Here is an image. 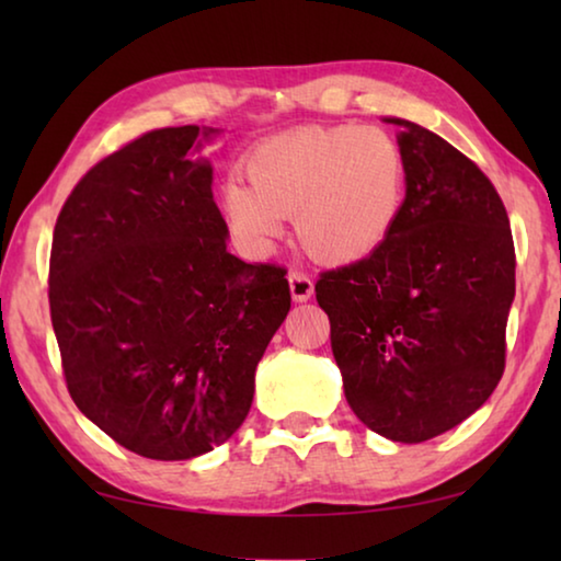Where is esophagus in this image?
Listing matches in <instances>:
<instances>
[{
  "label": "esophagus",
  "mask_w": 561,
  "mask_h": 561,
  "mask_svg": "<svg viewBox=\"0 0 561 561\" xmlns=\"http://www.w3.org/2000/svg\"><path fill=\"white\" fill-rule=\"evenodd\" d=\"M289 291L294 301H307L314 294V282L304 272H289Z\"/></svg>",
  "instance_id": "obj_1"
}]
</instances>
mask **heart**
Wrapping results in <instances>:
<instances>
[{"instance_id": "b5f03b06", "label": "heart", "mask_w": 561, "mask_h": 561, "mask_svg": "<svg viewBox=\"0 0 561 561\" xmlns=\"http://www.w3.org/2000/svg\"><path fill=\"white\" fill-rule=\"evenodd\" d=\"M247 178L227 180L222 210L237 237L270 252L282 217L317 260L371 257L401 220L405 156L378 126H304L272 136L247 158Z\"/></svg>"}]
</instances>
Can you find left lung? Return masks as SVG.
<instances>
[{"instance_id":"left-lung-1","label":"left lung","mask_w":561,"mask_h":561,"mask_svg":"<svg viewBox=\"0 0 561 561\" xmlns=\"http://www.w3.org/2000/svg\"><path fill=\"white\" fill-rule=\"evenodd\" d=\"M403 126L405 205L371 257L329 270L317 301L351 411L396 443L455 428L505 371L515 242L490 178L433 130Z\"/></svg>"}]
</instances>
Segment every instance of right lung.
Wrapping results in <instances>:
<instances>
[{
    "mask_svg": "<svg viewBox=\"0 0 561 561\" xmlns=\"http://www.w3.org/2000/svg\"><path fill=\"white\" fill-rule=\"evenodd\" d=\"M144 133L83 175L59 213L49 307L66 388L130 453L190 460L240 428L291 307L287 270L227 252L203 144Z\"/></svg>",
    "mask_w": 561,
    "mask_h": 561,
    "instance_id": "right-lung-1",
    "label": "right lung"
}]
</instances>
